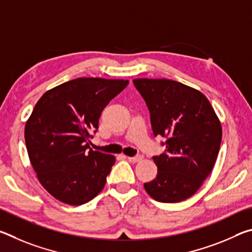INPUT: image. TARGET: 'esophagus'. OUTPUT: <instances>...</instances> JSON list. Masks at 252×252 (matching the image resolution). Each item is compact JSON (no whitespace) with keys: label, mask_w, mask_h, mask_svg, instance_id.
Returning <instances> with one entry per match:
<instances>
[{"label":"esophagus","mask_w":252,"mask_h":252,"mask_svg":"<svg viewBox=\"0 0 252 252\" xmlns=\"http://www.w3.org/2000/svg\"><path fill=\"white\" fill-rule=\"evenodd\" d=\"M127 160L132 163H136V162H140L142 160V156H135V157H127Z\"/></svg>","instance_id":"obj_1"}]
</instances>
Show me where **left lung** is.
Returning <instances> with one entry per match:
<instances>
[{
    "mask_svg": "<svg viewBox=\"0 0 252 252\" xmlns=\"http://www.w3.org/2000/svg\"><path fill=\"white\" fill-rule=\"evenodd\" d=\"M133 84L147 103L153 134L165 138V151L153 157L157 178L144 189L159 202L183 201L216 163L222 138L219 119L201 92L177 81L135 79Z\"/></svg>",
    "mask_w": 252,
    "mask_h": 252,
    "instance_id": "obj_1",
    "label": "left lung"
}]
</instances>
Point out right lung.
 Wrapping results in <instances>:
<instances>
[{"label":"right lung","instance_id":"add662e5","mask_svg":"<svg viewBox=\"0 0 252 252\" xmlns=\"http://www.w3.org/2000/svg\"><path fill=\"white\" fill-rule=\"evenodd\" d=\"M127 80L79 78L46 91L25 125V143L37 179L59 201L81 206L103 189L116 158L89 146L102 111Z\"/></svg>","mask_w":252,"mask_h":252}]
</instances>
